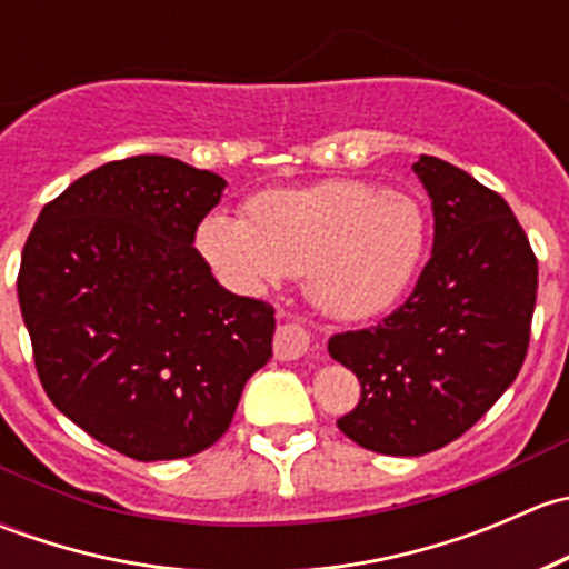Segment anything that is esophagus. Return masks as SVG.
<instances>
[{
  "mask_svg": "<svg viewBox=\"0 0 569 569\" xmlns=\"http://www.w3.org/2000/svg\"><path fill=\"white\" fill-rule=\"evenodd\" d=\"M313 349L311 332L297 321H283L274 330V358L278 360H297Z\"/></svg>",
  "mask_w": 569,
  "mask_h": 569,
  "instance_id": "obj_1",
  "label": "esophagus"
}]
</instances>
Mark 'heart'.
I'll return each mask as SVG.
<instances>
[{
	"instance_id": "b5f03b06",
	"label": "heart",
	"mask_w": 569,
	"mask_h": 569,
	"mask_svg": "<svg viewBox=\"0 0 569 569\" xmlns=\"http://www.w3.org/2000/svg\"><path fill=\"white\" fill-rule=\"evenodd\" d=\"M429 244V217L412 194L369 181H321L248 200L244 220L206 217L198 248L242 289L280 274L308 278L321 313L360 321L393 308L416 280Z\"/></svg>"
}]
</instances>
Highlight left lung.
I'll return each instance as SVG.
<instances>
[{"instance_id": "obj_1", "label": "left lung", "mask_w": 569, "mask_h": 569, "mask_svg": "<svg viewBox=\"0 0 569 569\" xmlns=\"http://www.w3.org/2000/svg\"><path fill=\"white\" fill-rule=\"evenodd\" d=\"M412 170L432 198V258L396 311L327 343L360 382L338 429L393 457L443 449L501 399L537 302V256L507 200L438 157Z\"/></svg>"}]
</instances>
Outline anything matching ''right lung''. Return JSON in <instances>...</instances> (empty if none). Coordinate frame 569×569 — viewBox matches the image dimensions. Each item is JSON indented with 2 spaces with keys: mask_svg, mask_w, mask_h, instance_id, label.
Masks as SVG:
<instances>
[{
  "mask_svg": "<svg viewBox=\"0 0 569 569\" xmlns=\"http://www.w3.org/2000/svg\"><path fill=\"white\" fill-rule=\"evenodd\" d=\"M226 181L170 157H129L43 206L19 306L51 405L140 462L178 460L231 427L272 358L274 308L222 289L194 244Z\"/></svg>",
  "mask_w": 569,
  "mask_h": 569,
  "instance_id": "add662e5",
  "label": "right lung"
}]
</instances>
